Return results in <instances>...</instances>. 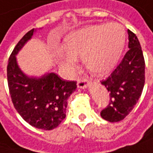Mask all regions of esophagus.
Returning a JSON list of instances; mask_svg holds the SVG:
<instances>
[{
    "mask_svg": "<svg viewBox=\"0 0 153 153\" xmlns=\"http://www.w3.org/2000/svg\"><path fill=\"white\" fill-rule=\"evenodd\" d=\"M88 84H89V81L85 79H77V85H78V87H79V88L85 89L88 86Z\"/></svg>",
    "mask_w": 153,
    "mask_h": 153,
    "instance_id": "1",
    "label": "esophagus"
}]
</instances>
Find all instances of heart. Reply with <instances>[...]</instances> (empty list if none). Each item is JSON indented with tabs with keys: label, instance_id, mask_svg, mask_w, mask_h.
<instances>
[{
	"label": "heart",
	"instance_id": "obj_1",
	"mask_svg": "<svg viewBox=\"0 0 153 153\" xmlns=\"http://www.w3.org/2000/svg\"><path fill=\"white\" fill-rule=\"evenodd\" d=\"M126 30L116 22L90 26L66 38L65 49L59 51V63L69 71L83 57L86 68L98 75L111 72L118 64L126 44Z\"/></svg>",
	"mask_w": 153,
	"mask_h": 153
}]
</instances>
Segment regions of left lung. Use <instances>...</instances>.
<instances>
[{"instance_id": "1", "label": "left lung", "mask_w": 153, "mask_h": 153, "mask_svg": "<svg viewBox=\"0 0 153 153\" xmlns=\"http://www.w3.org/2000/svg\"><path fill=\"white\" fill-rule=\"evenodd\" d=\"M128 48L120 65L101 84L109 92L110 101L100 115L109 122L124 120L134 108L145 85V59L139 40L128 29Z\"/></svg>"}]
</instances>
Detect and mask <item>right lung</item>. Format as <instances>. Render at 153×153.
Here are the masks:
<instances>
[{
  "label": "right lung",
  "mask_w": 153,
  "mask_h": 153,
  "mask_svg": "<svg viewBox=\"0 0 153 153\" xmlns=\"http://www.w3.org/2000/svg\"><path fill=\"white\" fill-rule=\"evenodd\" d=\"M34 32H27L13 50L7 68V84L14 108L23 120L35 128L53 130L66 118L68 99L77 85L54 73L29 77L21 70L16 55Z\"/></svg>",
  "instance_id": "right-lung-1"
}]
</instances>
